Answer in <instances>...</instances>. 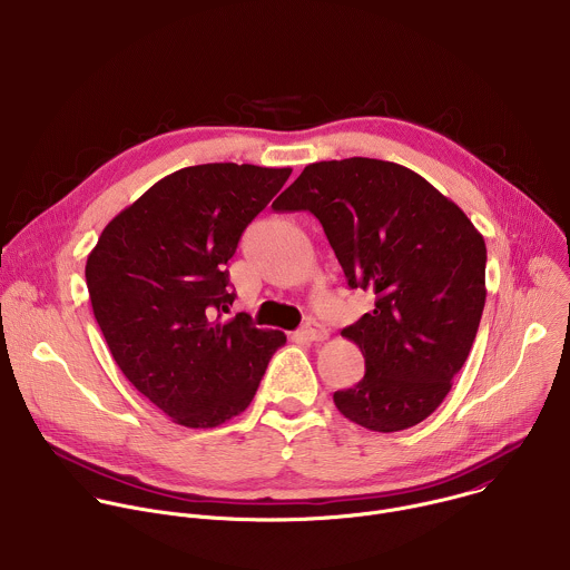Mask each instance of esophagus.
Wrapping results in <instances>:
<instances>
[{
  "instance_id": "1",
  "label": "esophagus",
  "mask_w": 570,
  "mask_h": 570,
  "mask_svg": "<svg viewBox=\"0 0 570 570\" xmlns=\"http://www.w3.org/2000/svg\"><path fill=\"white\" fill-rule=\"evenodd\" d=\"M326 335H328V331L320 324V322H306L302 328H299V337L302 340H308V342H322V340H326Z\"/></svg>"
}]
</instances>
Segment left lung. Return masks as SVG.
Instances as JSON below:
<instances>
[{
	"instance_id": "8db88e82",
	"label": "left lung",
	"mask_w": 570,
	"mask_h": 570,
	"mask_svg": "<svg viewBox=\"0 0 570 570\" xmlns=\"http://www.w3.org/2000/svg\"><path fill=\"white\" fill-rule=\"evenodd\" d=\"M273 208L313 213L348 286L375 295L342 331L364 355V377L333 394L340 414L371 432L425 421L476 337L488 259L481 233L421 174L362 156L306 165Z\"/></svg>"
}]
</instances>
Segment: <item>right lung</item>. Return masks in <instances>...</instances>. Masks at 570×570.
I'll return each mask as SVG.
<instances>
[{"label": "right lung", "mask_w": 570, "mask_h": 570, "mask_svg": "<svg viewBox=\"0 0 570 570\" xmlns=\"http://www.w3.org/2000/svg\"><path fill=\"white\" fill-rule=\"evenodd\" d=\"M291 167H183L116 215L87 257L96 322L127 381L183 428H217L259 387L282 331L235 302L228 259L246 226L279 193Z\"/></svg>", "instance_id": "right-lung-1"}]
</instances>
